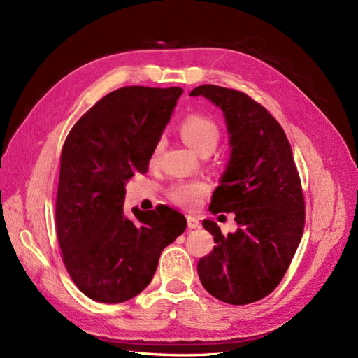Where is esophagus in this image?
I'll return each instance as SVG.
<instances>
[{
	"label": "esophagus",
	"mask_w": 358,
	"mask_h": 358,
	"mask_svg": "<svg viewBox=\"0 0 358 358\" xmlns=\"http://www.w3.org/2000/svg\"><path fill=\"white\" fill-rule=\"evenodd\" d=\"M187 226L190 229H198L199 227V220L194 215H187Z\"/></svg>",
	"instance_id": "obj_1"
}]
</instances>
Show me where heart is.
I'll return each mask as SVG.
<instances>
[{
	"label": "heart",
	"mask_w": 358,
	"mask_h": 358,
	"mask_svg": "<svg viewBox=\"0 0 358 358\" xmlns=\"http://www.w3.org/2000/svg\"><path fill=\"white\" fill-rule=\"evenodd\" d=\"M180 134L184 141H186L196 153L199 156L211 155L217 148L218 141H220V131L218 126L203 116L193 114L184 120L180 126ZM162 144H157L153 153V160L157 159ZM208 187L202 181H178L169 189V198L177 205L196 206L199 203L202 196L206 193Z\"/></svg>",
	"instance_id": "obj_1"
}]
</instances>
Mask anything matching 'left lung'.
Instances as JSON below:
<instances>
[{
	"label": "left lung",
	"mask_w": 358,
	"mask_h": 358,
	"mask_svg": "<svg viewBox=\"0 0 358 358\" xmlns=\"http://www.w3.org/2000/svg\"><path fill=\"white\" fill-rule=\"evenodd\" d=\"M203 96L223 111L230 156L211 213H234L236 232L222 234L203 220L215 247L198 263L203 288L230 305L257 302L275 290L302 239L305 203L287 136L266 108L242 92L202 85Z\"/></svg>",
	"instance_id": "1"
}]
</instances>
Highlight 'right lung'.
I'll use <instances>...</instances> for the list:
<instances>
[{
    "label": "right lung",
    "mask_w": 358,
    "mask_h": 358,
    "mask_svg": "<svg viewBox=\"0 0 358 358\" xmlns=\"http://www.w3.org/2000/svg\"><path fill=\"white\" fill-rule=\"evenodd\" d=\"M181 87H120L68 134L61 155L56 230L68 273L92 301L122 303L152 281L160 252L186 230L169 206L123 211L124 186L148 169Z\"/></svg>",
    "instance_id": "obj_1"
}]
</instances>
